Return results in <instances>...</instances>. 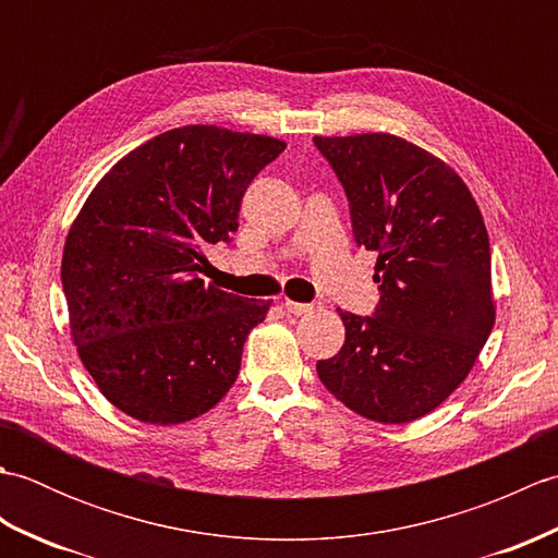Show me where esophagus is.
<instances>
[{
  "instance_id": "obj_1",
  "label": "esophagus",
  "mask_w": 558,
  "mask_h": 558,
  "mask_svg": "<svg viewBox=\"0 0 558 558\" xmlns=\"http://www.w3.org/2000/svg\"><path fill=\"white\" fill-rule=\"evenodd\" d=\"M282 306H286L288 314H294V316H304L314 310L312 304H302V302H292V300H286L282 302Z\"/></svg>"
}]
</instances>
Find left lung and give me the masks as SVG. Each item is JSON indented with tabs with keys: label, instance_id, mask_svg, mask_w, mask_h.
<instances>
[{
	"label": "left lung",
	"instance_id": "obj_1",
	"mask_svg": "<svg viewBox=\"0 0 558 558\" xmlns=\"http://www.w3.org/2000/svg\"><path fill=\"white\" fill-rule=\"evenodd\" d=\"M314 144L345 186L354 242L378 256L381 290L374 316L338 310L345 345L316 362L318 378L366 420H420L465 381L494 328L480 206L448 162L402 136H314Z\"/></svg>",
	"mask_w": 558,
	"mask_h": 558
}]
</instances>
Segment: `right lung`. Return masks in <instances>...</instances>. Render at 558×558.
<instances>
[{
    "instance_id": "obj_1",
    "label": "right lung",
    "mask_w": 558,
    "mask_h": 558,
    "mask_svg": "<svg viewBox=\"0 0 558 558\" xmlns=\"http://www.w3.org/2000/svg\"><path fill=\"white\" fill-rule=\"evenodd\" d=\"M286 141L189 124L114 162L71 222L62 254L69 330L117 410L146 424L192 422L236 381L248 330L270 300L201 278L206 248L240 228L248 182Z\"/></svg>"
}]
</instances>
